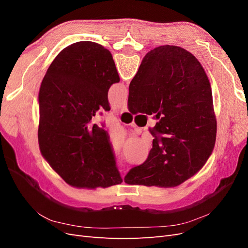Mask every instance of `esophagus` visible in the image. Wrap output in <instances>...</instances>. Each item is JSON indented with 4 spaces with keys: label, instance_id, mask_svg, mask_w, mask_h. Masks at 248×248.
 <instances>
[{
    "label": "esophagus",
    "instance_id": "obj_1",
    "mask_svg": "<svg viewBox=\"0 0 248 248\" xmlns=\"http://www.w3.org/2000/svg\"><path fill=\"white\" fill-rule=\"evenodd\" d=\"M120 110H121L122 112H124V111H127L128 109H127V104L126 103H123L122 106H121V108H120Z\"/></svg>",
    "mask_w": 248,
    "mask_h": 248
}]
</instances>
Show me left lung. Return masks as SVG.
Listing matches in <instances>:
<instances>
[{
  "label": "left lung",
  "mask_w": 248,
  "mask_h": 248,
  "mask_svg": "<svg viewBox=\"0 0 248 248\" xmlns=\"http://www.w3.org/2000/svg\"><path fill=\"white\" fill-rule=\"evenodd\" d=\"M120 81L112 56L98 43L65 47L44 76L38 95V142L43 158L76 188L121 184L107 131L92 123L109 110L108 89Z\"/></svg>",
  "instance_id": "left-lung-1"
}]
</instances>
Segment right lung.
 I'll list each match as a JSON object with an SVG mask.
<instances>
[{"instance_id": "right-lung-1", "label": "right lung", "mask_w": 248, "mask_h": 248, "mask_svg": "<svg viewBox=\"0 0 248 248\" xmlns=\"http://www.w3.org/2000/svg\"><path fill=\"white\" fill-rule=\"evenodd\" d=\"M128 109L160 117L147 160L124 178L129 185L176 187L202 170L216 140L212 90L191 52L162 46L142 59L129 85Z\"/></svg>"}]
</instances>
